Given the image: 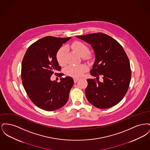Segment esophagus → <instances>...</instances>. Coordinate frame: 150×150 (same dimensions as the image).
Wrapping results in <instances>:
<instances>
[{"label": "esophagus", "instance_id": "esophagus-1", "mask_svg": "<svg viewBox=\"0 0 150 150\" xmlns=\"http://www.w3.org/2000/svg\"><path fill=\"white\" fill-rule=\"evenodd\" d=\"M78 78H74V83H76L78 81Z\"/></svg>", "mask_w": 150, "mask_h": 150}]
</instances>
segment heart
<instances>
[{
    "label": "heart",
    "instance_id": "heart-1",
    "mask_svg": "<svg viewBox=\"0 0 150 150\" xmlns=\"http://www.w3.org/2000/svg\"><path fill=\"white\" fill-rule=\"evenodd\" d=\"M71 48L84 59L88 60L92 58V55L89 53V48L86 43L80 41L74 42L71 44ZM66 53L67 50L64 47H62L57 51L56 59L58 64L60 66H64L66 64ZM86 66L84 64L69 65L66 69V72L69 76L78 78L86 71Z\"/></svg>",
    "mask_w": 150,
    "mask_h": 150
}]
</instances>
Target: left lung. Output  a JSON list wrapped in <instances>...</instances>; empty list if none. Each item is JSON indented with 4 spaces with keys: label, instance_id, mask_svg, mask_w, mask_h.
I'll use <instances>...</instances> for the list:
<instances>
[{
    "label": "left lung",
    "instance_id": "1",
    "mask_svg": "<svg viewBox=\"0 0 150 150\" xmlns=\"http://www.w3.org/2000/svg\"><path fill=\"white\" fill-rule=\"evenodd\" d=\"M76 37L91 44L95 52L91 75L96 79H87V100L101 109L114 106L126 94L131 80L130 62L125 50L114 38L102 33ZM100 76L103 82L99 80Z\"/></svg>",
    "mask_w": 150,
    "mask_h": 150
}]
</instances>
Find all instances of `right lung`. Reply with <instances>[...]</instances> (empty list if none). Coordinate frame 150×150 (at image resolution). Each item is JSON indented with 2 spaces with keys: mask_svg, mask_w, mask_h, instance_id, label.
I'll use <instances>...</instances> for the list:
<instances>
[{
  "mask_svg": "<svg viewBox=\"0 0 150 150\" xmlns=\"http://www.w3.org/2000/svg\"><path fill=\"white\" fill-rule=\"evenodd\" d=\"M70 37L62 38L48 36L33 43L22 59L21 79L29 98L45 111H54L63 107L67 102L74 84L71 77L60 78V82L51 81L50 77L58 74L61 67L56 53L63 43ZM64 75L59 74L60 76Z\"/></svg>",
  "mask_w": 150,
  "mask_h": 150,
  "instance_id": "obj_1",
  "label": "right lung"
}]
</instances>
